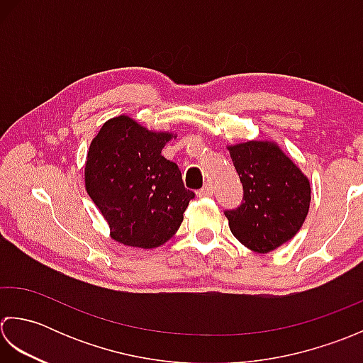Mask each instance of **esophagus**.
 Listing matches in <instances>:
<instances>
[{
    "instance_id": "34e87169",
    "label": "esophagus",
    "mask_w": 363,
    "mask_h": 363,
    "mask_svg": "<svg viewBox=\"0 0 363 363\" xmlns=\"http://www.w3.org/2000/svg\"><path fill=\"white\" fill-rule=\"evenodd\" d=\"M213 196V186L210 183H206L205 186L199 191V197H211Z\"/></svg>"
}]
</instances>
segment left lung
I'll use <instances>...</instances> for the list:
<instances>
[{
    "label": "left lung",
    "instance_id": "left-lung-1",
    "mask_svg": "<svg viewBox=\"0 0 363 363\" xmlns=\"http://www.w3.org/2000/svg\"><path fill=\"white\" fill-rule=\"evenodd\" d=\"M228 150L242 183V202L224 211L228 225L247 249L268 254L304 224L310 183L276 144L249 140Z\"/></svg>",
    "mask_w": 363,
    "mask_h": 363
}]
</instances>
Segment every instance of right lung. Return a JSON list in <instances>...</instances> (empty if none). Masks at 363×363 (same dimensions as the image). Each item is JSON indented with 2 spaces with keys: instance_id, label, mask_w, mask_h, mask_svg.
<instances>
[{
  "instance_id": "add662e5",
  "label": "right lung",
  "mask_w": 363,
  "mask_h": 363,
  "mask_svg": "<svg viewBox=\"0 0 363 363\" xmlns=\"http://www.w3.org/2000/svg\"><path fill=\"white\" fill-rule=\"evenodd\" d=\"M169 133H153L127 116L103 125L86 162V189L125 246L152 249L171 240L194 191L174 161L161 155Z\"/></svg>"
}]
</instances>
